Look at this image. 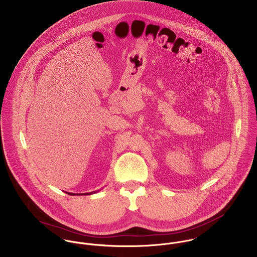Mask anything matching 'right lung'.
Returning a JSON list of instances; mask_svg holds the SVG:
<instances>
[{
    "label": "right lung",
    "instance_id": "obj_1",
    "mask_svg": "<svg viewBox=\"0 0 257 257\" xmlns=\"http://www.w3.org/2000/svg\"><path fill=\"white\" fill-rule=\"evenodd\" d=\"M98 192H99V191H98ZM95 193H96V192H91V193H86V194H81V195H78V194H76V195H77V196H83V195H84V196H87V195H92V194H95ZM66 194H68V195H70V196H76V195H75V194H73V193H67V192H66Z\"/></svg>",
    "mask_w": 257,
    "mask_h": 257
}]
</instances>
